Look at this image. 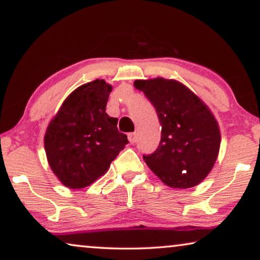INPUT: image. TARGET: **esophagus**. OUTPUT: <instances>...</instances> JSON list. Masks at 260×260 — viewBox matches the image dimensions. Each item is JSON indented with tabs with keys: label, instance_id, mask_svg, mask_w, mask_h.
Wrapping results in <instances>:
<instances>
[{
	"label": "esophagus",
	"instance_id": "esophagus-1",
	"mask_svg": "<svg viewBox=\"0 0 260 260\" xmlns=\"http://www.w3.org/2000/svg\"><path fill=\"white\" fill-rule=\"evenodd\" d=\"M137 139H138V134L135 133V132L134 133H128V141L132 143V145L137 142Z\"/></svg>",
	"mask_w": 260,
	"mask_h": 260
}]
</instances>
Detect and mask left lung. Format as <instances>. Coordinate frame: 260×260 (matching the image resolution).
<instances>
[{
	"label": "left lung",
	"mask_w": 260,
	"mask_h": 260,
	"mask_svg": "<svg viewBox=\"0 0 260 260\" xmlns=\"http://www.w3.org/2000/svg\"><path fill=\"white\" fill-rule=\"evenodd\" d=\"M134 86L150 100L161 123V141L143 160L166 185L187 189L214 168L220 147L215 115L200 96L175 79H138Z\"/></svg>",
	"instance_id": "obj_1"
}]
</instances>
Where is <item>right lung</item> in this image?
<instances>
[{
    "label": "right lung",
    "instance_id": "add662e5",
    "mask_svg": "<svg viewBox=\"0 0 260 260\" xmlns=\"http://www.w3.org/2000/svg\"><path fill=\"white\" fill-rule=\"evenodd\" d=\"M112 85L95 79L70 93L44 135L49 166L70 189L92 184L128 143L118 119L106 113Z\"/></svg>",
    "mask_w": 260,
    "mask_h": 260
}]
</instances>
